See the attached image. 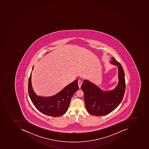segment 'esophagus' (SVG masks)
Returning <instances> with one entry per match:
<instances>
[{"mask_svg":"<svg viewBox=\"0 0 149 149\" xmlns=\"http://www.w3.org/2000/svg\"><path fill=\"white\" fill-rule=\"evenodd\" d=\"M81 84H82V82H81V81L80 80H78V86H79V88H80L81 86Z\"/></svg>","mask_w":149,"mask_h":149,"instance_id":"esophagus-1","label":"esophagus"}]
</instances>
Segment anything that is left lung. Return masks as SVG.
<instances>
[{
  "label": "left lung",
  "mask_w": 149,
  "mask_h": 149,
  "mask_svg": "<svg viewBox=\"0 0 149 149\" xmlns=\"http://www.w3.org/2000/svg\"><path fill=\"white\" fill-rule=\"evenodd\" d=\"M111 59V63L118 69V84L114 90L103 91L87 80H84L81 87L84 93L86 110L93 115L102 116L112 112L121 103L124 96L126 88L124 71L115 58Z\"/></svg>",
  "instance_id": "8db88e82"
}]
</instances>
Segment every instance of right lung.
<instances>
[{
	"label": "right lung",
	"instance_id": "add662e5",
	"mask_svg": "<svg viewBox=\"0 0 149 149\" xmlns=\"http://www.w3.org/2000/svg\"><path fill=\"white\" fill-rule=\"evenodd\" d=\"M31 76L32 73L28 80V93L35 107L40 112L49 116L57 117L64 115L68 111L72 96L78 90V80H76L68 85L55 95L42 97L38 96L34 92L31 84Z\"/></svg>",
	"mask_w": 149,
	"mask_h": 149
}]
</instances>
